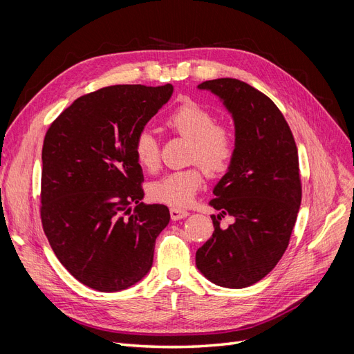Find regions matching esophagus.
<instances>
[{
  "label": "esophagus",
  "instance_id": "34e87169",
  "mask_svg": "<svg viewBox=\"0 0 354 354\" xmlns=\"http://www.w3.org/2000/svg\"><path fill=\"white\" fill-rule=\"evenodd\" d=\"M169 214H171V218H173L174 221L181 220V218H185V217L189 216V212L186 209H181V208H171Z\"/></svg>",
  "mask_w": 354,
  "mask_h": 354
}]
</instances>
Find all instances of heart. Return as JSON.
<instances>
[{
	"mask_svg": "<svg viewBox=\"0 0 354 354\" xmlns=\"http://www.w3.org/2000/svg\"><path fill=\"white\" fill-rule=\"evenodd\" d=\"M165 125L192 142L190 162H199L209 174H221L236 153L238 137L229 124L217 122V116L205 106L186 99L171 112ZM134 155L138 165L155 171L159 165V145L155 134L145 128L136 136ZM205 173L201 167L177 169L158 178L149 186L152 199L169 207L183 208L194 201L203 185Z\"/></svg>",
	"mask_w": 354,
	"mask_h": 354,
	"instance_id": "obj_1",
	"label": "heart"
}]
</instances>
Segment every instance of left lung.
I'll list each match as a JSON object with an SVG mask.
<instances>
[{
  "label": "left lung",
  "mask_w": 354,
  "mask_h": 354,
  "mask_svg": "<svg viewBox=\"0 0 354 354\" xmlns=\"http://www.w3.org/2000/svg\"><path fill=\"white\" fill-rule=\"evenodd\" d=\"M223 102L234 122L236 153L214 187L209 205L212 236L196 251V267L224 288H246L261 281L282 259L301 203L298 151L277 106L250 84L218 78L198 85ZM234 218L227 230L219 220Z\"/></svg>",
  "instance_id": "obj_1"
}]
</instances>
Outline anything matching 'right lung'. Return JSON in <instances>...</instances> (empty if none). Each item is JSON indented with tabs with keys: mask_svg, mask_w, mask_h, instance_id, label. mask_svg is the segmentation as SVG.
Wrapping results in <instances>:
<instances>
[{
	"mask_svg": "<svg viewBox=\"0 0 354 354\" xmlns=\"http://www.w3.org/2000/svg\"><path fill=\"white\" fill-rule=\"evenodd\" d=\"M173 91L171 84L100 88L75 100L46 134L42 229L66 270L95 291H122L142 281L169 223L165 205L142 202L134 140Z\"/></svg>",
	"mask_w": 354,
	"mask_h": 354,
	"instance_id": "add662e5",
	"label": "right lung"
}]
</instances>
